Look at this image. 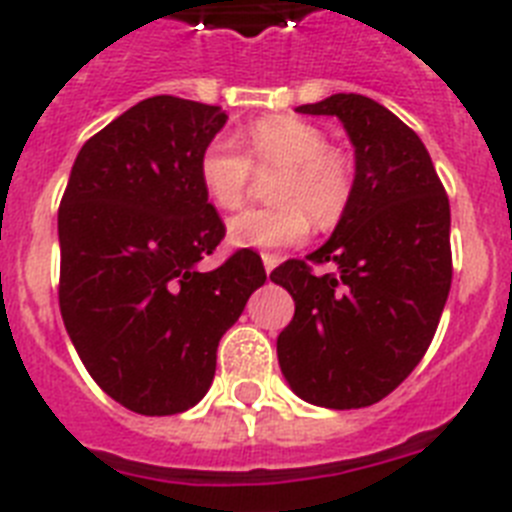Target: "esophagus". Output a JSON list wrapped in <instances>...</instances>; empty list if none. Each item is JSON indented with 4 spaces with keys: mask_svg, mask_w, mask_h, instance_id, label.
I'll return each instance as SVG.
<instances>
[{
    "mask_svg": "<svg viewBox=\"0 0 512 512\" xmlns=\"http://www.w3.org/2000/svg\"><path fill=\"white\" fill-rule=\"evenodd\" d=\"M261 261H264V269H266V274H271V271L277 269V264H279V259H277V256H271V253H264V256H261Z\"/></svg>",
    "mask_w": 512,
    "mask_h": 512,
    "instance_id": "34e87169",
    "label": "esophagus"
}]
</instances>
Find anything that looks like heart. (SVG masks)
Wrapping results in <instances>:
<instances>
[{
    "label": "heart",
    "mask_w": 512,
    "mask_h": 512,
    "mask_svg": "<svg viewBox=\"0 0 512 512\" xmlns=\"http://www.w3.org/2000/svg\"><path fill=\"white\" fill-rule=\"evenodd\" d=\"M248 159L225 135L202 148L197 174L210 202L220 210H238L246 200L251 164L282 166L271 187L277 205L246 210L228 223V241L238 248L297 246L318 228H333L346 215L356 187L354 158L343 148L325 146L323 128L295 115H269L246 130Z\"/></svg>",
    "instance_id": "heart-1"
}]
</instances>
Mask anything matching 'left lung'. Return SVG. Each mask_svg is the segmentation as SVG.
I'll list each match as a JSON object with an SVG mask.
<instances>
[{
	"label": "left lung",
	"mask_w": 512,
	"mask_h": 512,
	"mask_svg": "<svg viewBox=\"0 0 512 512\" xmlns=\"http://www.w3.org/2000/svg\"><path fill=\"white\" fill-rule=\"evenodd\" d=\"M338 117L354 146L356 187L346 215L313 263L271 271L295 300L277 338L282 374L310 405H374L413 372L433 341L451 289V210L423 140L364 94H330L297 107Z\"/></svg>",
	"instance_id": "8db88e82"
}]
</instances>
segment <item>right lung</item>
<instances>
[{
  "label": "right lung",
  "mask_w": 512,
  "mask_h": 512,
  "mask_svg": "<svg viewBox=\"0 0 512 512\" xmlns=\"http://www.w3.org/2000/svg\"><path fill=\"white\" fill-rule=\"evenodd\" d=\"M225 122L215 104L143 99L81 146L63 192V325L94 382L133 413L194 408L217 343L266 282L248 248L200 269L225 225L197 164Z\"/></svg>",
  "instance_id": "obj_1"
}]
</instances>
